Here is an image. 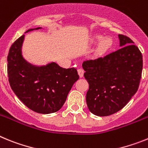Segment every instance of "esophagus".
Listing matches in <instances>:
<instances>
[{"label": "esophagus", "instance_id": "obj_1", "mask_svg": "<svg viewBox=\"0 0 148 148\" xmlns=\"http://www.w3.org/2000/svg\"><path fill=\"white\" fill-rule=\"evenodd\" d=\"M84 73V70L82 68H79V69L78 70V75H79V76H80L81 78H82V77H83Z\"/></svg>", "mask_w": 148, "mask_h": 148}]
</instances>
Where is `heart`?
I'll list each match as a JSON object with an SVG mask.
<instances>
[{
	"mask_svg": "<svg viewBox=\"0 0 148 148\" xmlns=\"http://www.w3.org/2000/svg\"><path fill=\"white\" fill-rule=\"evenodd\" d=\"M95 40H96V42L100 43L99 49H98V53L99 54H103L107 52L113 44V40H111V38H108L104 39L103 36H97L95 38Z\"/></svg>",
	"mask_w": 148,
	"mask_h": 148,
	"instance_id": "1",
	"label": "heart"
}]
</instances>
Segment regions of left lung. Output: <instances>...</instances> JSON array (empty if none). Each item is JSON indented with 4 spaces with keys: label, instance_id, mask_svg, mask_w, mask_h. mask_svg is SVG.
Listing matches in <instances>:
<instances>
[{
    "label": "left lung",
    "instance_id": "8db88e82",
    "mask_svg": "<svg viewBox=\"0 0 148 148\" xmlns=\"http://www.w3.org/2000/svg\"><path fill=\"white\" fill-rule=\"evenodd\" d=\"M119 49L84 61V76L89 84L86 95L94 115L108 116L122 109L138 90L142 78V55L129 37L119 35Z\"/></svg>",
    "mask_w": 148,
    "mask_h": 148
}]
</instances>
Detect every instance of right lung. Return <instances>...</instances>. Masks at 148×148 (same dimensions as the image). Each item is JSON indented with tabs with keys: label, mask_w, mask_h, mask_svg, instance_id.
<instances>
[{
	"label": "right lung",
	"mask_w": 148,
	"mask_h": 148,
	"mask_svg": "<svg viewBox=\"0 0 148 148\" xmlns=\"http://www.w3.org/2000/svg\"><path fill=\"white\" fill-rule=\"evenodd\" d=\"M23 38L24 35L12 44L7 56L10 87L30 110L43 114L56 113L62 108L72 87L79 78L77 70L62 68L56 63L40 67L32 66L21 56Z\"/></svg>",
	"instance_id": "right-lung-1"
}]
</instances>
